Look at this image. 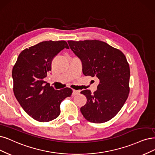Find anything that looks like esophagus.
Instances as JSON below:
<instances>
[{
	"mask_svg": "<svg viewBox=\"0 0 155 155\" xmlns=\"http://www.w3.org/2000/svg\"><path fill=\"white\" fill-rule=\"evenodd\" d=\"M80 93V91H77V90H74L73 89V93H72V95L73 96H75L78 94H79Z\"/></svg>",
	"mask_w": 155,
	"mask_h": 155,
	"instance_id": "obj_1",
	"label": "esophagus"
}]
</instances>
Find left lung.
Segmentation results:
<instances>
[{
    "instance_id": "obj_1",
    "label": "left lung",
    "mask_w": 155,
    "mask_h": 155,
    "mask_svg": "<svg viewBox=\"0 0 155 155\" xmlns=\"http://www.w3.org/2000/svg\"><path fill=\"white\" fill-rule=\"evenodd\" d=\"M82 62L85 76L100 80L98 89L93 94L81 91L87 103L81 108L88 121L102 123L109 121L121 109L130 93L129 64L121 50L100 40L68 41Z\"/></svg>"
}]
</instances>
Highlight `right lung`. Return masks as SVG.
I'll return each mask as SVG.
<instances>
[{
	"label": "right lung",
	"mask_w": 155,
	"mask_h": 155,
	"mask_svg": "<svg viewBox=\"0 0 155 155\" xmlns=\"http://www.w3.org/2000/svg\"><path fill=\"white\" fill-rule=\"evenodd\" d=\"M64 48H70L63 40L41 42L21 51L13 68L14 94L25 112L38 121L56 119L62 101L73 93L68 87L55 90L44 81L51 61Z\"/></svg>",
	"instance_id": "1"
}]
</instances>
